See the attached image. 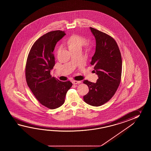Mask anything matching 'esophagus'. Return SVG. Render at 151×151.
<instances>
[{
    "label": "esophagus",
    "instance_id": "1",
    "mask_svg": "<svg viewBox=\"0 0 151 151\" xmlns=\"http://www.w3.org/2000/svg\"><path fill=\"white\" fill-rule=\"evenodd\" d=\"M81 83L80 81H77V80H73L72 81V83L73 84H78V83Z\"/></svg>",
    "mask_w": 151,
    "mask_h": 151
}]
</instances>
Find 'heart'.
<instances>
[{
  "label": "heart",
  "mask_w": 151,
  "mask_h": 151,
  "mask_svg": "<svg viewBox=\"0 0 151 151\" xmlns=\"http://www.w3.org/2000/svg\"><path fill=\"white\" fill-rule=\"evenodd\" d=\"M86 42V39L83 37L78 35H73L68 39L66 44L70 51L81 50L82 47ZM92 46L91 44H87V50H91Z\"/></svg>",
  "instance_id": "b5f03b06"
}]
</instances>
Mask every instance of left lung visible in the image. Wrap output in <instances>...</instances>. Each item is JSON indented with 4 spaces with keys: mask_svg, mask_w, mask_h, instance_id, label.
Returning <instances> with one entry per match:
<instances>
[{
    "mask_svg": "<svg viewBox=\"0 0 151 151\" xmlns=\"http://www.w3.org/2000/svg\"><path fill=\"white\" fill-rule=\"evenodd\" d=\"M96 41L94 55L91 65L98 76L96 83L84 80L89 92L83 96L85 103L100 106L107 103L114 95L119 87L122 72V59L116 40L110 35L90 27Z\"/></svg>",
    "mask_w": 151,
    "mask_h": 151,
    "instance_id": "8db88e82",
    "label": "left lung"
}]
</instances>
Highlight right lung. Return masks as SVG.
I'll return each instance as SVG.
<instances>
[{
	"label": "right lung",
	"mask_w": 151,
	"mask_h": 151,
	"mask_svg": "<svg viewBox=\"0 0 151 151\" xmlns=\"http://www.w3.org/2000/svg\"><path fill=\"white\" fill-rule=\"evenodd\" d=\"M60 30L42 35L32 45L25 67L26 83L39 102L50 109H55L65 102L66 94L72 83L61 81L52 77L55 65L53 52L57 42L65 35Z\"/></svg>",
	"instance_id": "right-lung-1"
}]
</instances>
